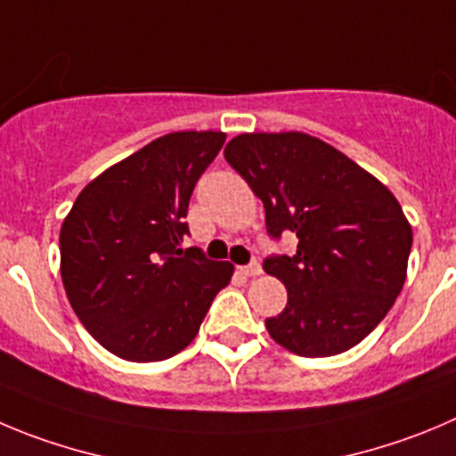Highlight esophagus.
I'll list each match as a JSON object with an SVG mask.
<instances>
[{
    "mask_svg": "<svg viewBox=\"0 0 456 456\" xmlns=\"http://www.w3.org/2000/svg\"><path fill=\"white\" fill-rule=\"evenodd\" d=\"M240 274L245 276H261L263 274V267L258 263H249V265L240 267Z\"/></svg>",
    "mask_w": 456,
    "mask_h": 456,
    "instance_id": "34e87169",
    "label": "esophagus"
}]
</instances>
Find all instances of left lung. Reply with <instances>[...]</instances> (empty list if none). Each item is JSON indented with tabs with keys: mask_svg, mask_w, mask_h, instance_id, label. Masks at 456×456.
I'll return each mask as SVG.
<instances>
[{
	"mask_svg": "<svg viewBox=\"0 0 456 456\" xmlns=\"http://www.w3.org/2000/svg\"><path fill=\"white\" fill-rule=\"evenodd\" d=\"M265 207L267 233H297L292 256L263 267L286 286L283 313L265 319L276 344L329 357L362 342L401 295L411 224L380 180L305 132H245L224 148Z\"/></svg>",
	"mask_w": 456,
	"mask_h": 456,
	"instance_id": "obj_1",
	"label": "left lung"
}]
</instances>
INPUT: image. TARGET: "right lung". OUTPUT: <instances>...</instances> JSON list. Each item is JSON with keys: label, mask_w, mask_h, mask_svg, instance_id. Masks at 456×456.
I'll list each match as a JSON object with an SVG mask.
<instances>
[{"label": "right lung", "mask_w": 456, "mask_h": 456, "mask_svg": "<svg viewBox=\"0 0 456 456\" xmlns=\"http://www.w3.org/2000/svg\"><path fill=\"white\" fill-rule=\"evenodd\" d=\"M227 134L170 132L89 182L61 229L67 299L96 342L127 362L189 346L233 265L182 248L191 193Z\"/></svg>", "instance_id": "add662e5"}]
</instances>
